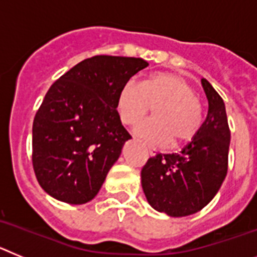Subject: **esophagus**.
<instances>
[{"mask_svg": "<svg viewBox=\"0 0 257 257\" xmlns=\"http://www.w3.org/2000/svg\"><path fill=\"white\" fill-rule=\"evenodd\" d=\"M146 149H147V153H149V155H150V156H155L156 155V150H155V149H154L153 146H150V145H147Z\"/></svg>", "mask_w": 257, "mask_h": 257, "instance_id": "34e87169", "label": "esophagus"}]
</instances>
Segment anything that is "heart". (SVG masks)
Returning a JSON list of instances; mask_svg holds the SVG:
<instances>
[{"instance_id": "obj_1", "label": "heart", "mask_w": 257, "mask_h": 257, "mask_svg": "<svg viewBox=\"0 0 257 257\" xmlns=\"http://www.w3.org/2000/svg\"><path fill=\"white\" fill-rule=\"evenodd\" d=\"M154 108V119L141 122L136 133L155 144L180 146L191 141L203 122L195 91L186 80L171 72H156L140 84L128 81L116 98V112L125 125H135Z\"/></svg>"}]
</instances>
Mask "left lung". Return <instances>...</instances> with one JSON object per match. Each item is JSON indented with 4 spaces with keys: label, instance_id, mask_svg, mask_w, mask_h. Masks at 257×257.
I'll use <instances>...</instances> for the list:
<instances>
[{
    "label": "left lung",
    "instance_id": "left-lung-1",
    "mask_svg": "<svg viewBox=\"0 0 257 257\" xmlns=\"http://www.w3.org/2000/svg\"><path fill=\"white\" fill-rule=\"evenodd\" d=\"M208 112L181 153L158 154L141 171L142 189L156 211L172 217L193 215L217 194L227 172L230 129L222 98L202 79Z\"/></svg>",
    "mask_w": 257,
    "mask_h": 257
}]
</instances>
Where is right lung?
<instances>
[{
    "instance_id": "right-lung-1",
    "label": "right lung",
    "mask_w": 257,
    "mask_h": 257,
    "mask_svg": "<svg viewBox=\"0 0 257 257\" xmlns=\"http://www.w3.org/2000/svg\"><path fill=\"white\" fill-rule=\"evenodd\" d=\"M149 66L142 58L95 55L50 86L32 126V164L40 186L55 199L94 198L132 136L116 112L125 82Z\"/></svg>"
}]
</instances>
